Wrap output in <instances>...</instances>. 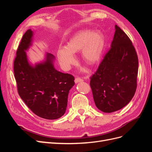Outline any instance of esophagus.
<instances>
[{"label": "esophagus", "instance_id": "obj_1", "mask_svg": "<svg viewBox=\"0 0 152 152\" xmlns=\"http://www.w3.org/2000/svg\"><path fill=\"white\" fill-rule=\"evenodd\" d=\"M82 81H83V79H81V78H80V77H77V78H75V83H78V82H82Z\"/></svg>", "mask_w": 152, "mask_h": 152}]
</instances>
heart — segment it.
Instances as JSON below:
<instances>
[{
	"label": "heart",
	"instance_id": "obj_1",
	"mask_svg": "<svg viewBox=\"0 0 152 152\" xmlns=\"http://www.w3.org/2000/svg\"><path fill=\"white\" fill-rule=\"evenodd\" d=\"M104 45V37L99 32L81 31L70 39L66 47L61 46L59 48V62L64 69L68 70L75 62L73 53L81 50L82 59L91 65H94L102 56Z\"/></svg>",
	"mask_w": 152,
	"mask_h": 152
}]
</instances>
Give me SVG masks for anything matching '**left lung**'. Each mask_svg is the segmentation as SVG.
<instances>
[{
	"label": "left lung",
	"mask_w": 152,
	"mask_h": 152,
	"mask_svg": "<svg viewBox=\"0 0 152 152\" xmlns=\"http://www.w3.org/2000/svg\"><path fill=\"white\" fill-rule=\"evenodd\" d=\"M138 58L129 37L115 25L111 48L90 79L95 104L104 113L125 107L137 87Z\"/></svg>",
	"instance_id": "obj_1"
}]
</instances>
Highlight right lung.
Here are the masks:
<instances>
[{
  "mask_svg": "<svg viewBox=\"0 0 152 152\" xmlns=\"http://www.w3.org/2000/svg\"><path fill=\"white\" fill-rule=\"evenodd\" d=\"M33 31L27 30L18 45L14 61V73L18 93L37 115L48 120L60 118L65 114L69 91L74 86V77L54 68V57L47 54L46 60L30 65L25 50L31 45Z\"/></svg>",
  "mask_w": 152,
  "mask_h": 152,
  "instance_id": "right-lung-1",
  "label": "right lung"
}]
</instances>
